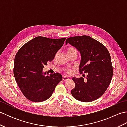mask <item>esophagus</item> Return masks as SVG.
<instances>
[{
	"label": "esophagus",
	"mask_w": 127,
	"mask_h": 127,
	"mask_svg": "<svg viewBox=\"0 0 127 127\" xmlns=\"http://www.w3.org/2000/svg\"><path fill=\"white\" fill-rule=\"evenodd\" d=\"M69 80V79H68V78L67 77H66V76H63V80L64 81H68Z\"/></svg>",
	"instance_id": "esophagus-1"
}]
</instances>
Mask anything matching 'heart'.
Wrapping results in <instances>:
<instances>
[{
	"instance_id": "obj_1",
	"label": "heart",
	"mask_w": 127,
	"mask_h": 127,
	"mask_svg": "<svg viewBox=\"0 0 127 127\" xmlns=\"http://www.w3.org/2000/svg\"><path fill=\"white\" fill-rule=\"evenodd\" d=\"M77 53V50L76 48L74 47H69L68 49H67V53ZM64 71H65L66 74H70L72 72V70L70 69L66 68L64 70Z\"/></svg>"
}]
</instances>
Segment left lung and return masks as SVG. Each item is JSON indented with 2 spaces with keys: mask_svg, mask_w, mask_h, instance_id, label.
Returning a JSON list of instances; mask_svg holds the SVG:
<instances>
[{
  "mask_svg": "<svg viewBox=\"0 0 127 127\" xmlns=\"http://www.w3.org/2000/svg\"><path fill=\"white\" fill-rule=\"evenodd\" d=\"M68 43L80 51L79 71L87 75L86 80L72 78L75 87L71 91L72 95L82 102L95 100L105 93L111 81L113 67L109 52L101 43L87 35L69 37L66 45Z\"/></svg>",
  "mask_w": 127,
  "mask_h": 127,
  "instance_id": "8db88e82",
  "label": "left lung"
}]
</instances>
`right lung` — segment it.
<instances>
[{
	"label": "right lung",
	"instance_id": "add662e5",
	"mask_svg": "<svg viewBox=\"0 0 127 127\" xmlns=\"http://www.w3.org/2000/svg\"><path fill=\"white\" fill-rule=\"evenodd\" d=\"M65 39L37 36L23 45L16 53L13 74L22 93L31 101L48 99L62 80L58 72L48 76L42 70L48 62L55 58Z\"/></svg>",
	"mask_w": 127,
	"mask_h": 127
}]
</instances>
